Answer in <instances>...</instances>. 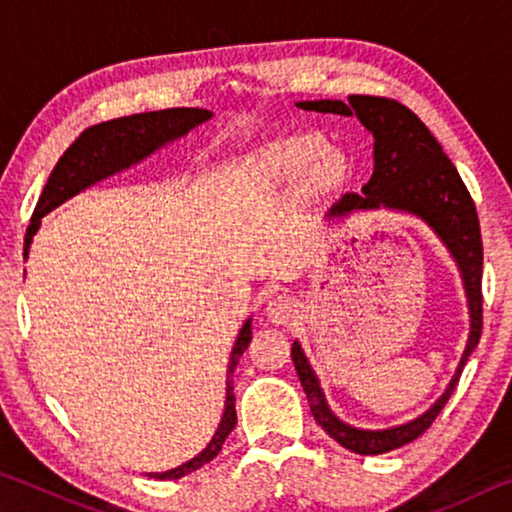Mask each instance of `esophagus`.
Here are the masks:
<instances>
[{
    "instance_id": "esophagus-1",
    "label": "esophagus",
    "mask_w": 512,
    "mask_h": 512,
    "mask_svg": "<svg viewBox=\"0 0 512 512\" xmlns=\"http://www.w3.org/2000/svg\"><path fill=\"white\" fill-rule=\"evenodd\" d=\"M293 314H296V302H293L289 296H275L266 305L268 320H273V323H277V325L289 323Z\"/></svg>"
}]
</instances>
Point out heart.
I'll use <instances>...</instances> for the list:
<instances>
[{"label": "heart", "mask_w": 512, "mask_h": 512, "mask_svg": "<svg viewBox=\"0 0 512 512\" xmlns=\"http://www.w3.org/2000/svg\"><path fill=\"white\" fill-rule=\"evenodd\" d=\"M350 164L339 151L327 149L314 133H300L268 142L244 167V183L250 194L275 196L300 178V194L307 201L339 189L348 180Z\"/></svg>", "instance_id": "obj_1"}]
</instances>
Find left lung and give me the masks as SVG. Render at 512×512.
<instances>
[{
    "label": "left lung",
    "instance_id": "8db88e82",
    "mask_svg": "<svg viewBox=\"0 0 512 512\" xmlns=\"http://www.w3.org/2000/svg\"><path fill=\"white\" fill-rule=\"evenodd\" d=\"M302 110L332 112V115L352 117L357 115L363 126L375 137V171L363 185V194H345L332 207V216H343L352 210H372L386 205L393 210L411 212L427 221L436 235L452 250L458 268L463 273L467 300H470L472 332L467 341L452 384L445 395L431 409L402 427L386 431L354 429L341 422L329 411L325 395L311 370L305 352L298 343H293L291 359L298 370L300 384L305 388L311 415L341 447L354 454H386L391 449L413 443L415 438L427 431L438 413L445 409L449 397L461 379L467 359L481 339L483 329V241L479 228V214L470 192L458 176L454 162L447 158L443 146L431 135L420 117L404 103L388 97H372V94H350L348 103L343 101H302Z\"/></svg>",
    "mask_w": 512,
    "mask_h": 512
}]
</instances>
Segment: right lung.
I'll list each match as a JSON object with an SVG mask.
<instances>
[{"label":"right lung","instance_id":"right-lung-1","mask_svg":"<svg viewBox=\"0 0 512 512\" xmlns=\"http://www.w3.org/2000/svg\"><path fill=\"white\" fill-rule=\"evenodd\" d=\"M212 112L203 108H167V110H155V112H140V115L131 117H119L110 121H101L94 124L76 137L72 146L63 153V158L51 171L45 189H42L40 201L33 210L31 225L27 228V237H24V255H29L31 239L36 235L40 219L49 210H54L56 205L67 201L69 196L79 194L97 180L110 176V173L121 171L131 164L140 162L146 155L153 153L158 146L167 144L176 137L192 131L196 124H203L205 119H210ZM253 332H250V320L241 327L239 339L235 343L230 357V372H235L239 357L246 352ZM237 424V411H235V393L228 384V397H225V411L219 424V431L214 433L212 443L205 447L203 454H198L192 461L176 467V470L162 472V474H149L155 479H180V476L196 472L198 467H203L212 461V458L221 452L225 438L230 436V431Z\"/></svg>","mask_w":512,"mask_h":512}]
</instances>
